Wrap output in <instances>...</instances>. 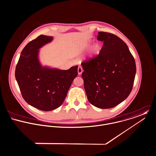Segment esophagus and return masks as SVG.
I'll return each instance as SVG.
<instances>
[{"instance_id":"1","label":"esophagus","mask_w":156,"mask_h":156,"mask_svg":"<svg viewBox=\"0 0 156 156\" xmlns=\"http://www.w3.org/2000/svg\"><path fill=\"white\" fill-rule=\"evenodd\" d=\"M83 68H82L81 66H79L78 68V74H79V75L81 74V73H83Z\"/></svg>"}]
</instances>
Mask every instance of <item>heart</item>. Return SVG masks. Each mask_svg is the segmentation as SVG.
<instances>
[{
  "mask_svg": "<svg viewBox=\"0 0 156 156\" xmlns=\"http://www.w3.org/2000/svg\"><path fill=\"white\" fill-rule=\"evenodd\" d=\"M90 43H91V41H90L86 42L83 44V46L82 47V49L83 50L86 49L90 46ZM101 50V44H99V43L94 44V46L91 48V49L90 50V57H94L97 56L99 54Z\"/></svg>",
  "mask_w": 156,
  "mask_h": 156,
  "instance_id": "heart-1",
  "label": "heart"
}]
</instances>
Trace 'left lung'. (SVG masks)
<instances>
[{
	"instance_id": "8db88e82",
	"label": "left lung",
	"mask_w": 156,
	"mask_h": 156,
	"mask_svg": "<svg viewBox=\"0 0 156 156\" xmlns=\"http://www.w3.org/2000/svg\"><path fill=\"white\" fill-rule=\"evenodd\" d=\"M104 41L99 54L81 63L82 78L89 101L99 108H113L124 101L133 89L136 66L127 45L118 36L99 32Z\"/></svg>"
}]
</instances>
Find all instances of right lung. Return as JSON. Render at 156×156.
<instances>
[{
	"label": "right lung",
	"instance_id": "1",
	"mask_svg": "<svg viewBox=\"0 0 156 156\" xmlns=\"http://www.w3.org/2000/svg\"><path fill=\"white\" fill-rule=\"evenodd\" d=\"M52 39L51 36L40 35L28 43L21 52L15 70L23 98L30 105L46 112L62 104L78 75V66L60 70L40 64L38 49Z\"/></svg>",
	"mask_w": 156,
	"mask_h": 156
}]
</instances>
